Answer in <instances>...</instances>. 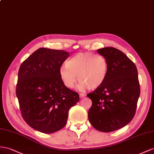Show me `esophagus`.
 Returning a JSON list of instances; mask_svg holds the SVG:
<instances>
[{
  "label": "esophagus",
  "instance_id": "obj_1",
  "mask_svg": "<svg viewBox=\"0 0 154 154\" xmlns=\"http://www.w3.org/2000/svg\"><path fill=\"white\" fill-rule=\"evenodd\" d=\"M86 96V94H79V97H81V98H83V97H85Z\"/></svg>",
  "mask_w": 154,
  "mask_h": 154
}]
</instances>
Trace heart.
Masks as SVG:
<instances>
[{"mask_svg":"<svg viewBox=\"0 0 154 154\" xmlns=\"http://www.w3.org/2000/svg\"><path fill=\"white\" fill-rule=\"evenodd\" d=\"M107 73L108 63L106 58L102 55L91 53L75 54L59 69L60 77L65 86L73 88L78 78L81 82L77 88L80 90L87 87L90 90L100 87L105 81Z\"/></svg>","mask_w":154,"mask_h":154,"instance_id":"heart-1","label":"heart"}]
</instances>
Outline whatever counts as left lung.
I'll use <instances>...</instances> for the list:
<instances>
[{
  "instance_id": "obj_1",
  "label": "left lung",
  "mask_w": 154,
  "mask_h": 154,
  "mask_svg": "<svg viewBox=\"0 0 154 154\" xmlns=\"http://www.w3.org/2000/svg\"><path fill=\"white\" fill-rule=\"evenodd\" d=\"M108 63L103 83L87 94L92 101L88 114L93 127L102 132L116 131L131 121L140 96L135 64L115 47L97 50Z\"/></svg>"
}]
</instances>
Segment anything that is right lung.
I'll return each mask as SVG.
<instances>
[{"instance_id":"add662e5","label":"right lung","mask_w":154,"mask_h":154,"mask_svg":"<svg viewBox=\"0 0 154 154\" xmlns=\"http://www.w3.org/2000/svg\"><path fill=\"white\" fill-rule=\"evenodd\" d=\"M69 53L39 48L23 62L18 72L16 96L23 119L31 128L53 133L64 127L70 108L79 101L59 75Z\"/></svg>"}]
</instances>
